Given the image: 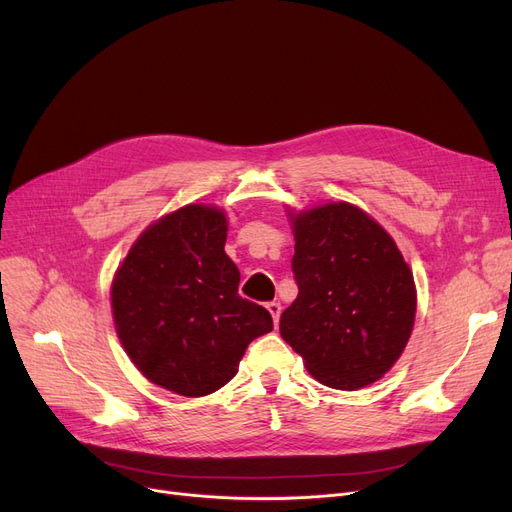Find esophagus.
Returning a JSON list of instances; mask_svg holds the SVG:
<instances>
[{"label":"esophagus","instance_id":"esophagus-1","mask_svg":"<svg viewBox=\"0 0 512 512\" xmlns=\"http://www.w3.org/2000/svg\"><path fill=\"white\" fill-rule=\"evenodd\" d=\"M267 311L272 313V317H274V324L278 326V321H280V313H282V305H280V303H276V301H272V303H267Z\"/></svg>","mask_w":512,"mask_h":512}]
</instances>
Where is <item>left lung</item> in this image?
I'll return each mask as SVG.
<instances>
[{
  "label": "left lung",
  "instance_id": "8db88e82",
  "mask_svg": "<svg viewBox=\"0 0 512 512\" xmlns=\"http://www.w3.org/2000/svg\"><path fill=\"white\" fill-rule=\"evenodd\" d=\"M299 297L280 334L307 371L336 390L380 380L405 351L415 324L413 272L392 236L351 203L290 213Z\"/></svg>",
  "mask_w": 512,
  "mask_h": 512
}]
</instances>
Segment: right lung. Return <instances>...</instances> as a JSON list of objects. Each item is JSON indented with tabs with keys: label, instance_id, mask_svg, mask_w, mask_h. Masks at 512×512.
Listing matches in <instances>:
<instances>
[{
	"label": "right lung",
	"instance_id": "add662e5",
	"mask_svg": "<svg viewBox=\"0 0 512 512\" xmlns=\"http://www.w3.org/2000/svg\"><path fill=\"white\" fill-rule=\"evenodd\" d=\"M222 209L186 205L151 224L112 282L116 332L145 378L180 396L226 386L272 315L238 294Z\"/></svg>",
	"mask_w": 512,
	"mask_h": 512
}]
</instances>
